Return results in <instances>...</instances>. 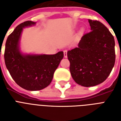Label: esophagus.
<instances>
[{"label": "esophagus", "mask_w": 121, "mask_h": 121, "mask_svg": "<svg viewBox=\"0 0 121 121\" xmlns=\"http://www.w3.org/2000/svg\"><path fill=\"white\" fill-rule=\"evenodd\" d=\"M63 53H64L65 58H67V51H66V50H65V51H63Z\"/></svg>", "instance_id": "34e87169"}]
</instances>
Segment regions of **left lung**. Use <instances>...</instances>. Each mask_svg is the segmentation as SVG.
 I'll use <instances>...</instances> for the list:
<instances>
[{
    "label": "left lung",
    "instance_id": "1",
    "mask_svg": "<svg viewBox=\"0 0 121 121\" xmlns=\"http://www.w3.org/2000/svg\"><path fill=\"white\" fill-rule=\"evenodd\" d=\"M88 22L91 31L82 37L77 48L67 53L73 79L86 87L104 82L116 61L112 35L100 22L91 19Z\"/></svg>",
    "mask_w": 121,
    "mask_h": 121
}]
</instances>
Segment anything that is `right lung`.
Returning <instances> with one entry per match:
<instances>
[{
	"mask_svg": "<svg viewBox=\"0 0 121 121\" xmlns=\"http://www.w3.org/2000/svg\"><path fill=\"white\" fill-rule=\"evenodd\" d=\"M27 21L20 24L7 39L5 63L15 82L27 90L36 91L50 84L55 70L63 58V52L55 55H24L20 51L19 41L23 28L36 24Z\"/></svg>",
	"mask_w": 121,
	"mask_h": 121,
	"instance_id": "1",
	"label": "right lung"
}]
</instances>
